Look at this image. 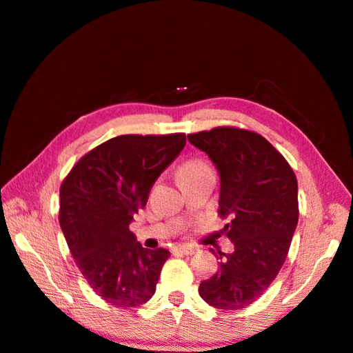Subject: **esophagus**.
<instances>
[{
	"mask_svg": "<svg viewBox=\"0 0 353 353\" xmlns=\"http://www.w3.org/2000/svg\"><path fill=\"white\" fill-rule=\"evenodd\" d=\"M174 250L178 252V254H183V255H192L196 252V248H194V245H189V244H179Z\"/></svg>",
	"mask_w": 353,
	"mask_h": 353,
	"instance_id": "esophagus-1",
	"label": "esophagus"
}]
</instances>
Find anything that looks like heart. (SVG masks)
<instances>
[{
    "instance_id": "1",
    "label": "heart",
    "mask_w": 353,
    "mask_h": 353,
    "mask_svg": "<svg viewBox=\"0 0 353 353\" xmlns=\"http://www.w3.org/2000/svg\"><path fill=\"white\" fill-rule=\"evenodd\" d=\"M204 165H205V164L199 163V161H190V163H188V164H184L183 168H181V170H179V172H192V170L201 169V168H204Z\"/></svg>"
}]
</instances>
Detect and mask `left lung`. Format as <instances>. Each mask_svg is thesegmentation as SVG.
Wrapping results in <instances>:
<instances>
[{
	"label": "left lung",
	"mask_w": 353,
	"mask_h": 353,
	"mask_svg": "<svg viewBox=\"0 0 353 353\" xmlns=\"http://www.w3.org/2000/svg\"><path fill=\"white\" fill-rule=\"evenodd\" d=\"M219 174L218 214L234 243L219 255V269L201 281L198 294L223 310H239L264 294L283 268L298 224L294 170L268 139L254 132L216 128L188 135Z\"/></svg>",
	"instance_id": "8db88e82"
}]
</instances>
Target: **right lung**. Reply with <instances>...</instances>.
Masks as SVG:
<instances>
[{
    "mask_svg": "<svg viewBox=\"0 0 353 353\" xmlns=\"http://www.w3.org/2000/svg\"><path fill=\"white\" fill-rule=\"evenodd\" d=\"M184 145V134L115 137L79 159L59 189L70 254L95 294L117 307H138L155 294L170 252L143 248L129 224Z\"/></svg>",
    "mask_w": 353,
    "mask_h": 353,
    "instance_id": "1",
    "label": "right lung"
}]
</instances>
